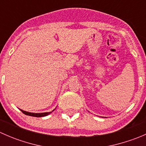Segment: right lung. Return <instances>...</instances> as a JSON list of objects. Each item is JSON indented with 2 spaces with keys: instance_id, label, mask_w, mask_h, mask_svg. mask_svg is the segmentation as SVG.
Instances as JSON below:
<instances>
[{
  "instance_id": "add662e5",
  "label": "right lung",
  "mask_w": 146,
  "mask_h": 146,
  "mask_svg": "<svg viewBox=\"0 0 146 146\" xmlns=\"http://www.w3.org/2000/svg\"><path fill=\"white\" fill-rule=\"evenodd\" d=\"M22 111V112L23 114H26V115H29L31 116V117H45V116L48 115L49 114H51L52 111H54V110L52 111H49V112H44V113H32V112H29V111H23V110H20Z\"/></svg>"
}]
</instances>
